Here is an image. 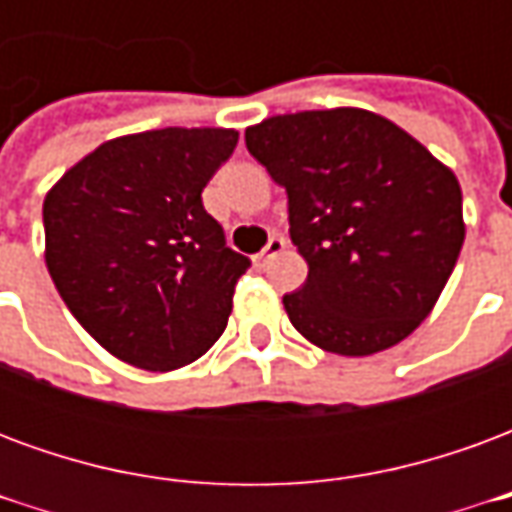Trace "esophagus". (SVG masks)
<instances>
[{
    "label": "esophagus",
    "instance_id": "esophagus-1",
    "mask_svg": "<svg viewBox=\"0 0 512 512\" xmlns=\"http://www.w3.org/2000/svg\"><path fill=\"white\" fill-rule=\"evenodd\" d=\"M285 238H282V235H271V241H268L266 246H263V252H260V255H257V263H260V266H266L268 260H271V257H277L279 252H285Z\"/></svg>",
    "mask_w": 512,
    "mask_h": 512
}]
</instances>
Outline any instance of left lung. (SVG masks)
Listing matches in <instances>:
<instances>
[{"label": "left lung", "instance_id": "left-lung-1", "mask_svg": "<svg viewBox=\"0 0 512 512\" xmlns=\"http://www.w3.org/2000/svg\"><path fill=\"white\" fill-rule=\"evenodd\" d=\"M249 153L288 191L307 282L282 304L329 354L370 356L425 321L461 255V183L392 120L356 109L274 115Z\"/></svg>", "mask_w": 512, "mask_h": 512}]
</instances>
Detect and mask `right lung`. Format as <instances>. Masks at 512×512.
I'll list each match as a JSON object with an SVG mask.
<instances>
[{"instance_id":"add662e5","label":"right lung","mask_w":512,"mask_h":512,"mask_svg":"<svg viewBox=\"0 0 512 512\" xmlns=\"http://www.w3.org/2000/svg\"><path fill=\"white\" fill-rule=\"evenodd\" d=\"M235 145V128L117 136L43 200L46 268L62 301L128 365L169 373L222 337L249 260L224 244L202 189Z\"/></svg>"}]
</instances>
